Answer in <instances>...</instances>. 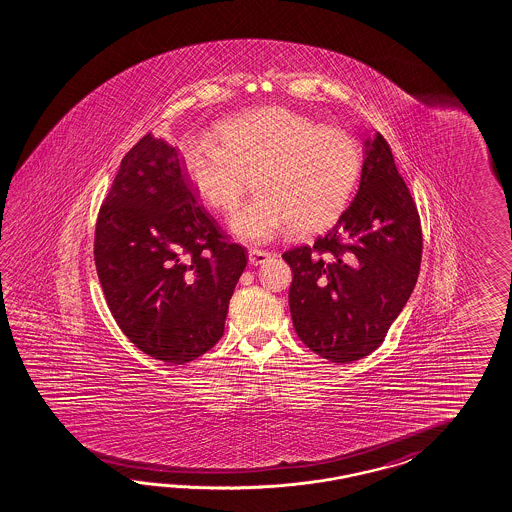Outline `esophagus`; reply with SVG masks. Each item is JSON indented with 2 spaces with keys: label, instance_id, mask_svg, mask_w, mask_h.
<instances>
[{
  "label": "esophagus",
  "instance_id": "1",
  "mask_svg": "<svg viewBox=\"0 0 512 512\" xmlns=\"http://www.w3.org/2000/svg\"><path fill=\"white\" fill-rule=\"evenodd\" d=\"M268 257H270V253L264 249H249L248 251L249 264H253V266L263 264L264 261H268Z\"/></svg>",
  "mask_w": 512,
  "mask_h": 512
}]
</instances>
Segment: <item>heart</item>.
Masks as SVG:
<instances>
[{
	"mask_svg": "<svg viewBox=\"0 0 512 512\" xmlns=\"http://www.w3.org/2000/svg\"><path fill=\"white\" fill-rule=\"evenodd\" d=\"M210 141L182 149L184 173L197 199L216 212H231L248 192L257 195L231 218V231L264 242L291 227L317 233L339 218L358 188L360 143L339 128H326L287 108H264L231 119Z\"/></svg>",
	"mask_w": 512,
	"mask_h": 512,
	"instance_id": "b5f03b06",
	"label": "heart"
}]
</instances>
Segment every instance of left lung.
Returning a JSON list of instances; mask_svg holds the SVG:
<instances>
[{
    "mask_svg": "<svg viewBox=\"0 0 512 512\" xmlns=\"http://www.w3.org/2000/svg\"><path fill=\"white\" fill-rule=\"evenodd\" d=\"M423 236L414 199L386 139H365L358 194L313 246L283 253L292 270L289 305L298 337L333 363L384 343L414 291Z\"/></svg>",
    "mask_w": 512,
    "mask_h": 512,
    "instance_id": "obj_1",
    "label": "left lung"
}]
</instances>
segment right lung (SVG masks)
<instances>
[{
  "instance_id": "1",
  "label": "right lung",
  "mask_w": 512,
  "mask_h": 512,
  "mask_svg": "<svg viewBox=\"0 0 512 512\" xmlns=\"http://www.w3.org/2000/svg\"><path fill=\"white\" fill-rule=\"evenodd\" d=\"M179 149L151 134L126 152L98 212L95 264L111 315L154 360L182 365L223 335L248 259L197 203Z\"/></svg>"
}]
</instances>
